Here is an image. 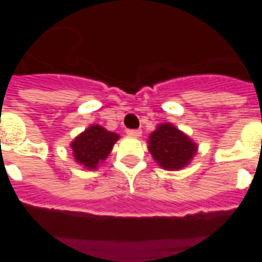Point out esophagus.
<instances>
[{
	"label": "esophagus",
	"instance_id": "34e87169",
	"mask_svg": "<svg viewBox=\"0 0 262 262\" xmlns=\"http://www.w3.org/2000/svg\"><path fill=\"white\" fill-rule=\"evenodd\" d=\"M127 136L140 137L142 136V130H139V129H135V130H127Z\"/></svg>",
	"mask_w": 262,
	"mask_h": 262
}]
</instances>
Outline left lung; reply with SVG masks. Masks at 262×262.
<instances>
[{"label":"left lung","mask_w":262,"mask_h":262,"mask_svg":"<svg viewBox=\"0 0 262 262\" xmlns=\"http://www.w3.org/2000/svg\"><path fill=\"white\" fill-rule=\"evenodd\" d=\"M147 148L153 160L167 171L184 170L198 153V144L170 122L160 123L150 133Z\"/></svg>","instance_id":"left-lung-1"}]
</instances>
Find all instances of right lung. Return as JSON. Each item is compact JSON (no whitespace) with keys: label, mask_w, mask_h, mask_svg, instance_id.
I'll list each match as a JSON object with an SVG mask.
<instances>
[{"label":"right lung","mask_w":262,"mask_h":262,"mask_svg":"<svg viewBox=\"0 0 262 262\" xmlns=\"http://www.w3.org/2000/svg\"><path fill=\"white\" fill-rule=\"evenodd\" d=\"M118 140V133L106 130L101 125H91L75 136L74 140L70 143V147L77 164L86 170H97L108 159Z\"/></svg>","instance_id":"1"}]
</instances>
